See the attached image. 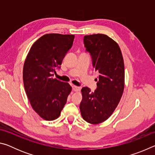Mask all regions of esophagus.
<instances>
[{
	"instance_id": "esophagus-1",
	"label": "esophagus",
	"mask_w": 155,
	"mask_h": 155,
	"mask_svg": "<svg viewBox=\"0 0 155 155\" xmlns=\"http://www.w3.org/2000/svg\"><path fill=\"white\" fill-rule=\"evenodd\" d=\"M81 88L79 87H78V86H76V85H72V90L74 91H80Z\"/></svg>"
}]
</instances>
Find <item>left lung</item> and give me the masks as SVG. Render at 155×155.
<instances>
[{"label":"left lung","mask_w":155,"mask_h":155,"mask_svg":"<svg viewBox=\"0 0 155 155\" xmlns=\"http://www.w3.org/2000/svg\"><path fill=\"white\" fill-rule=\"evenodd\" d=\"M86 51L92 58L93 66L99 72L97 89L91 92L81 90L80 111L83 118L92 124L103 122L111 116L122 98L124 89V64L119 45L104 34L84 36Z\"/></svg>","instance_id":"8db88e82"}]
</instances>
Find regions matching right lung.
Returning <instances> with one entry per match:
<instances>
[{"mask_svg": "<svg viewBox=\"0 0 155 155\" xmlns=\"http://www.w3.org/2000/svg\"><path fill=\"white\" fill-rule=\"evenodd\" d=\"M74 39V35L45 34L33 44L25 59V90L32 108L44 120L58 118L72 91L69 83L52 76L61 65Z\"/></svg>", "mask_w": 155, "mask_h": 155, "instance_id": "obj_1", "label": "right lung"}]
</instances>
